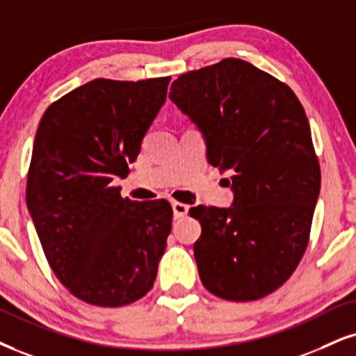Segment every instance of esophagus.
Wrapping results in <instances>:
<instances>
[{"mask_svg": "<svg viewBox=\"0 0 356 356\" xmlns=\"http://www.w3.org/2000/svg\"><path fill=\"white\" fill-rule=\"evenodd\" d=\"M171 208H173L175 218L186 216L188 211H190V206L185 204V203H178V201H173V203H171Z\"/></svg>", "mask_w": 356, "mask_h": 356, "instance_id": "1", "label": "esophagus"}]
</instances>
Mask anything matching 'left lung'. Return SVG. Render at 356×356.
<instances>
[{
	"instance_id": "left-lung-1",
	"label": "left lung",
	"mask_w": 356,
	"mask_h": 356,
	"mask_svg": "<svg viewBox=\"0 0 356 356\" xmlns=\"http://www.w3.org/2000/svg\"><path fill=\"white\" fill-rule=\"evenodd\" d=\"M170 90L203 134L209 163L232 171L231 208L190 209L201 222V282L226 300L266 297L299 266L320 193L304 107L291 87L234 57L183 74Z\"/></svg>"
}]
</instances>
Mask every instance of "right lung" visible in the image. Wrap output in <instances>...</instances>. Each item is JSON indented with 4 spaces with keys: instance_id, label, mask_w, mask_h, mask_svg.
<instances>
[{
    "instance_id": "add662e5",
    "label": "right lung",
    "mask_w": 356,
    "mask_h": 356,
    "mask_svg": "<svg viewBox=\"0 0 356 356\" xmlns=\"http://www.w3.org/2000/svg\"><path fill=\"white\" fill-rule=\"evenodd\" d=\"M170 77L94 79L47 107L33 145L26 204L51 269L87 304L122 307L153 287L171 231L168 201L122 198Z\"/></svg>"
}]
</instances>
